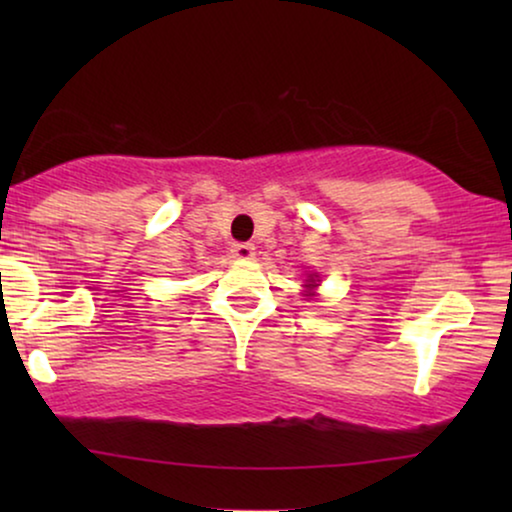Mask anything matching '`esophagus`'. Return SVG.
<instances>
[{
	"label": "esophagus",
	"instance_id": "esophagus-1",
	"mask_svg": "<svg viewBox=\"0 0 512 512\" xmlns=\"http://www.w3.org/2000/svg\"><path fill=\"white\" fill-rule=\"evenodd\" d=\"M230 251H233V256L240 258V261H249V258L256 256V247L249 242H237Z\"/></svg>",
	"mask_w": 512,
	"mask_h": 512
}]
</instances>
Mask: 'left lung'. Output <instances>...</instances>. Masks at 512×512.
Instances as JSON below:
<instances>
[{"label":"left lung","mask_w":512,"mask_h":512,"mask_svg":"<svg viewBox=\"0 0 512 512\" xmlns=\"http://www.w3.org/2000/svg\"><path fill=\"white\" fill-rule=\"evenodd\" d=\"M305 286H310V289H312V286H314V279L310 277V284H305Z\"/></svg>","instance_id":"obj_1"}]
</instances>
